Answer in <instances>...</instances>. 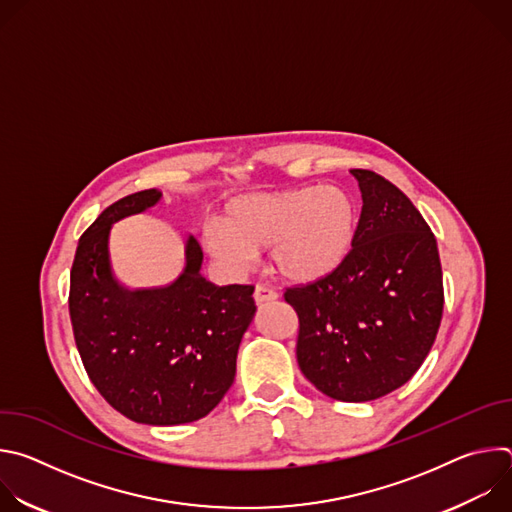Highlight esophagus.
<instances>
[{
    "mask_svg": "<svg viewBox=\"0 0 512 512\" xmlns=\"http://www.w3.org/2000/svg\"><path fill=\"white\" fill-rule=\"evenodd\" d=\"M253 298H255V304L261 306V304H267V302H275V300H277V294H275V289H271V287L259 283V285L255 287Z\"/></svg>",
    "mask_w": 512,
    "mask_h": 512,
    "instance_id": "obj_1",
    "label": "esophagus"
}]
</instances>
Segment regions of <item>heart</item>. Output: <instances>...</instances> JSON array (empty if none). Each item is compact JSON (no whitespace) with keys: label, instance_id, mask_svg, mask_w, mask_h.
Segmentation results:
<instances>
[{"label":"heart","instance_id":"heart-1","mask_svg":"<svg viewBox=\"0 0 512 512\" xmlns=\"http://www.w3.org/2000/svg\"><path fill=\"white\" fill-rule=\"evenodd\" d=\"M358 227L354 196L336 184L241 194L221 221H206L204 249L233 271L269 247V263L291 283H314L350 255Z\"/></svg>","mask_w":512,"mask_h":512}]
</instances>
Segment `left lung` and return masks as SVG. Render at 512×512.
Masks as SVG:
<instances>
[{
    "instance_id": "1",
    "label": "left lung",
    "mask_w": 512,
    "mask_h": 512,
    "mask_svg": "<svg viewBox=\"0 0 512 512\" xmlns=\"http://www.w3.org/2000/svg\"><path fill=\"white\" fill-rule=\"evenodd\" d=\"M362 194L346 261L285 291L298 312V364L336 401L362 403L405 385L429 354L444 310L440 253L413 202L371 170H350Z\"/></svg>"
}]
</instances>
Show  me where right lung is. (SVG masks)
<instances>
[{"instance_id":"add662e5","label":"right lung","mask_w":512,"mask_h":512,"mask_svg":"<svg viewBox=\"0 0 512 512\" xmlns=\"http://www.w3.org/2000/svg\"><path fill=\"white\" fill-rule=\"evenodd\" d=\"M160 200V190H141L99 214L77 247L68 310L89 379L105 401L137 423L180 425L208 415L231 389L257 308L253 285L218 287L200 275L204 255L192 235L172 283L127 289L115 279L113 225Z\"/></svg>"}]
</instances>
